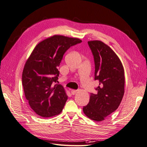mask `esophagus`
<instances>
[{"mask_svg":"<svg viewBox=\"0 0 147 147\" xmlns=\"http://www.w3.org/2000/svg\"><path fill=\"white\" fill-rule=\"evenodd\" d=\"M77 92V90H71V94L72 95H74Z\"/></svg>","mask_w":147,"mask_h":147,"instance_id":"esophagus-1","label":"esophagus"}]
</instances>
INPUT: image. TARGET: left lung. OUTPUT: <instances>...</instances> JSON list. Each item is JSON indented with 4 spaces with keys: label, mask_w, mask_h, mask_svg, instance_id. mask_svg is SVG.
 <instances>
[{
    "label": "left lung",
    "mask_w": 147,
    "mask_h": 147,
    "mask_svg": "<svg viewBox=\"0 0 147 147\" xmlns=\"http://www.w3.org/2000/svg\"><path fill=\"white\" fill-rule=\"evenodd\" d=\"M94 56L95 80L99 82L96 94H90L87 105L83 107L85 115L100 121L118 109L124 94V70L120 60L110 47L99 40L88 41Z\"/></svg>",
    "instance_id": "left-lung-1"
}]
</instances>
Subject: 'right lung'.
<instances>
[{
	"label": "right lung",
	"instance_id": "obj_1",
	"mask_svg": "<svg viewBox=\"0 0 147 147\" xmlns=\"http://www.w3.org/2000/svg\"><path fill=\"white\" fill-rule=\"evenodd\" d=\"M82 40L53 35L37 45L27 60L22 72V85L31 109L42 117L59 115L67 100L63 86L57 84L63 56L70 47Z\"/></svg>",
	"mask_w": 147,
	"mask_h": 147
}]
</instances>
